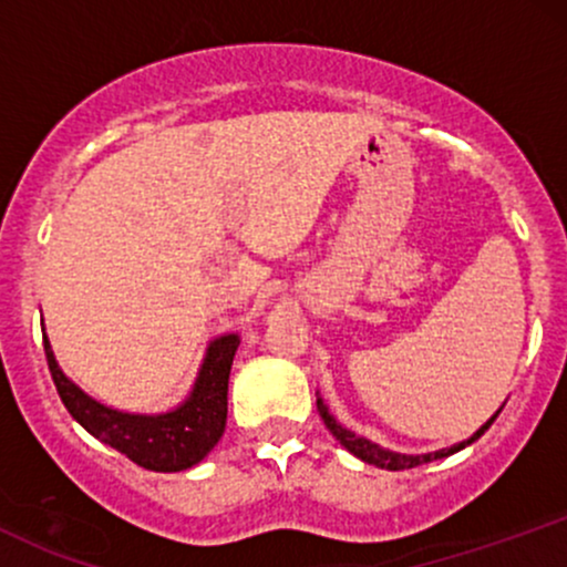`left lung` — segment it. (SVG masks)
I'll return each mask as SVG.
<instances>
[{"label":"left lung","instance_id":"obj_1","mask_svg":"<svg viewBox=\"0 0 567 567\" xmlns=\"http://www.w3.org/2000/svg\"><path fill=\"white\" fill-rule=\"evenodd\" d=\"M317 410H320V415H322V421H324V426L330 429V434H333V437L341 442L343 447H347L349 453H354L357 458H362L365 461V464H373V466H381V470H392V472H402V470H413V466H421V464H429V461H437V458H445V455H451V453H455V451H461V447H466V445H472L474 440L480 437V434L485 432L487 426L493 424V421H496V415H493L491 421H487V424L483 426V429H477V432L472 434L470 440L466 442H458V445H453V447H447V451H437V453H426V455H400V453H392V451H383V447H379V445H373V442H368V440H362V437H357V434H351L349 429H343L341 424H338V421L333 419V415L328 413V408H324V402L322 400H317Z\"/></svg>","mask_w":567,"mask_h":567}]
</instances>
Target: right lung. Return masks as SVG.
<instances>
[{"label": "right lung", "mask_w": 567, "mask_h": 567, "mask_svg": "<svg viewBox=\"0 0 567 567\" xmlns=\"http://www.w3.org/2000/svg\"><path fill=\"white\" fill-rule=\"evenodd\" d=\"M237 336L216 338L202 362L194 392L181 408L162 415H130L112 410L71 383L58 368L53 349L44 336V357L63 405L80 424L114 451L127 455L133 464L148 472H181L199 464L218 445L226 429V394Z\"/></svg>", "instance_id": "add662e5"}]
</instances>
